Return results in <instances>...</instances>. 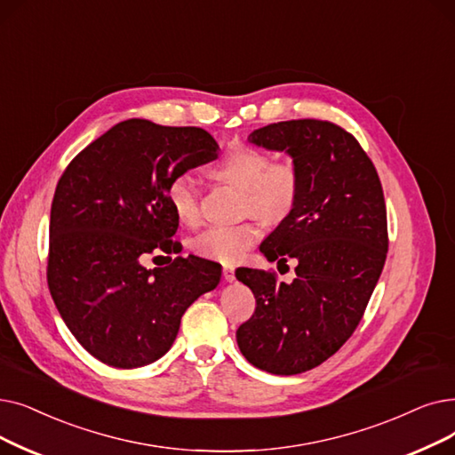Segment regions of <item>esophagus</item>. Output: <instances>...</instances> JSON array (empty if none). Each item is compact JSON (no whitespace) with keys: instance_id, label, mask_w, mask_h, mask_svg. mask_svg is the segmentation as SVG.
<instances>
[{"instance_id":"obj_1","label":"esophagus","mask_w":455,"mask_h":455,"mask_svg":"<svg viewBox=\"0 0 455 455\" xmlns=\"http://www.w3.org/2000/svg\"><path fill=\"white\" fill-rule=\"evenodd\" d=\"M223 279H225L227 283L235 281V273H234V267H232V266H227V267L223 269Z\"/></svg>"}]
</instances>
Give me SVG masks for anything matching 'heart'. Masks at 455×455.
<instances>
[{
	"label": "heart",
	"instance_id": "obj_1",
	"mask_svg": "<svg viewBox=\"0 0 455 455\" xmlns=\"http://www.w3.org/2000/svg\"><path fill=\"white\" fill-rule=\"evenodd\" d=\"M210 174L215 180L242 191V212H249L266 223H281L291 213L299 196V171L290 160L271 162L259 148L247 145L234 147ZM167 201L176 220L184 225L199 221V188L189 174H179L167 186ZM260 227L252 220L210 227L195 235L191 249L203 259L221 264H235L259 242Z\"/></svg>",
	"mask_w": 455,
	"mask_h": 455
}]
</instances>
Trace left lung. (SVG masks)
<instances>
[{
    "label": "left lung",
    "mask_w": 455,
    "mask_h": 455,
    "mask_svg": "<svg viewBox=\"0 0 455 455\" xmlns=\"http://www.w3.org/2000/svg\"><path fill=\"white\" fill-rule=\"evenodd\" d=\"M249 141L286 150L299 171L295 208L260 245L269 262L295 259L298 267L290 284L273 271L235 269L256 299L235 340L256 368L303 373L346 344L379 281L388 251L383 188L359 141L329 121L267 124Z\"/></svg>",
    "instance_id": "8db88e82"
}]
</instances>
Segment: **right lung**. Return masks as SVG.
Wrapping results in <instances>:
<instances>
[{
	"label": "right lung",
	"mask_w": 455,
	"mask_h": 455,
	"mask_svg": "<svg viewBox=\"0 0 455 455\" xmlns=\"http://www.w3.org/2000/svg\"><path fill=\"white\" fill-rule=\"evenodd\" d=\"M217 150L203 128L130 118L85 147L59 179L48 288L74 339L104 364L140 368L164 357L188 307L220 284L221 266L193 254L143 266L152 252H176L169 182L215 160Z\"/></svg>",
	"instance_id": "right-lung-1"
}]
</instances>
